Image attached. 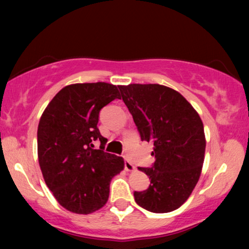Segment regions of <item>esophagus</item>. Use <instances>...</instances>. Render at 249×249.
Returning <instances> with one entry per match:
<instances>
[{"instance_id": "34e87169", "label": "esophagus", "mask_w": 249, "mask_h": 249, "mask_svg": "<svg viewBox=\"0 0 249 249\" xmlns=\"http://www.w3.org/2000/svg\"><path fill=\"white\" fill-rule=\"evenodd\" d=\"M124 169L127 170V171H132V170L135 169V166L130 161H129V160L124 159Z\"/></svg>"}]
</instances>
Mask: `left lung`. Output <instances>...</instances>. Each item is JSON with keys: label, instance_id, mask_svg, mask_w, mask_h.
<instances>
[{"label": "left lung", "instance_id": "left-lung-1", "mask_svg": "<svg viewBox=\"0 0 249 249\" xmlns=\"http://www.w3.org/2000/svg\"><path fill=\"white\" fill-rule=\"evenodd\" d=\"M119 89L141 139L154 145V164L138 168L151 185L134 193L136 203L153 213L179 209L195 188L204 162L206 142L198 113L181 94L162 85L130 84Z\"/></svg>", "mask_w": 249, "mask_h": 249}]
</instances>
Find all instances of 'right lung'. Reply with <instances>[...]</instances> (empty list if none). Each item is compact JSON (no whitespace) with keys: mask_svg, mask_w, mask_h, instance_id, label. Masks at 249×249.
<instances>
[{"mask_svg":"<svg viewBox=\"0 0 249 249\" xmlns=\"http://www.w3.org/2000/svg\"><path fill=\"white\" fill-rule=\"evenodd\" d=\"M120 97L107 83L62 88L43 112L37 130L38 162L44 180L61 206L89 214L105 205L110 182L124 170L121 156L104 152L107 139L97 128L100 111ZM100 140V150L93 142Z\"/></svg>","mask_w":249,"mask_h":249,"instance_id":"obj_1","label":"right lung"}]
</instances>
